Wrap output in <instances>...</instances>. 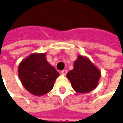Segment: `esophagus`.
<instances>
[{"instance_id": "1", "label": "esophagus", "mask_w": 123, "mask_h": 123, "mask_svg": "<svg viewBox=\"0 0 123 123\" xmlns=\"http://www.w3.org/2000/svg\"><path fill=\"white\" fill-rule=\"evenodd\" d=\"M61 73L62 74V75H66L67 73V70H66V69H65V70H62V71H61Z\"/></svg>"}]
</instances>
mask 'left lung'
I'll use <instances>...</instances> for the list:
<instances>
[{
  "label": "left lung",
  "instance_id": "1",
  "mask_svg": "<svg viewBox=\"0 0 123 123\" xmlns=\"http://www.w3.org/2000/svg\"><path fill=\"white\" fill-rule=\"evenodd\" d=\"M67 77L77 92L87 93L97 87L100 72L90 60L79 56L74 63V68L68 71Z\"/></svg>",
  "mask_w": 123,
  "mask_h": 123
}]
</instances>
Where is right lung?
Instances as JSON below:
<instances>
[{
    "mask_svg": "<svg viewBox=\"0 0 123 123\" xmlns=\"http://www.w3.org/2000/svg\"><path fill=\"white\" fill-rule=\"evenodd\" d=\"M45 56L43 53L31 55L20 63L18 68L22 85L36 96H42L51 91L55 79L59 75Z\"/></svg>",
    "mask_w": 123,
    "mask_h": 123,
    "instance_id": "right-lung-1",
    "label": "right lung"
}]
</instances>
